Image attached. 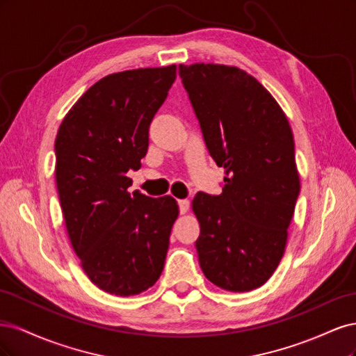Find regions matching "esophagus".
<instances>
[{"instance_id": "esophagus-1", "label": "esophagus", "mask_w": 356, "mask_h": 356, "mask_svg": "<svg viewBox=\"0 0 356 356\" xmlns=\"http://www.w3.org/2000/svg\"><path fill=\"white\" fill-rule=\"evenodd\" d=\"M178 207H179L181 213H186L190 208V202L187 199H181V200H178Z\"/></svg>"}]
</instances>
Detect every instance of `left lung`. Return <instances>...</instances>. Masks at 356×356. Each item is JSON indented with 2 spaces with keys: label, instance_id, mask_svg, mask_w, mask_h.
Wrapping results in <instances>:
<instances>
[{
  "label": "left lung",
  "instance_id": "8db88e82",
  "mask_svg": "<svg viewBox=\"0 0 356 356\" xmlns=\"http://www.w3.org/2000/svg\"><path fill=\"white\" fill-rule=\"evenodd\" d=\"M178 68L209 154L225 170L221 195L197 193L191 202L199 264L213 285L246 293L270 279L285 252L300 193L293 131L246 71L203 62Z\"/></svg>",
  "mask_w": 356,
  "mask_h": 356
}]
</instances>
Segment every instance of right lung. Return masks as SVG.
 <instances>
[{
    "label": "right lung",
    "mask_w": 356,
    "mask_h": 356,
    "mask_svg": "<svg viewBox=\"0 0 356 356\" xmlns=\"http://www.w3.org/2000/svg\"><path fill=\"white\" fill-rule=\"evenodd\" d=\"M177 65L114 72L63 117L55 141L56 187L74 252L90 281L120 297L141 294L163 270L177 200L127 191L141 168L148 127Z\"/></svg>",
    "instance_id": "add662e5"
}]
</instances>
